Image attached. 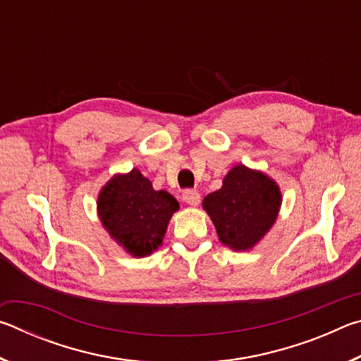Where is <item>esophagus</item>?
Returning <instances> with one entry per match:
<instances>
[{
  "label": "esophagus",
  "mask_w": 361,
  "mask_h": 361,
  "mask_svg": "<svg viewBox=\"0 0 361 361\" xmlns=\"http://www.w3.org/2000/svg\"><path fill=\"white\" fill-rule=\"evenodd\" d=\"M183 200H185L188 205L195 207L200 202V194L199 191H195V189H185V191H183Z\"/></svg>",
  "instance_id": "34e87169"
}]
</instances>
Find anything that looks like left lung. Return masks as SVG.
<instances>
[{
  "instance_id": "left-lung-1",
  "label": "left lung",
  "mask_w": 361,
  "mask_h": 361,
  "mask_svg": "<svg viewBox=\"0 0 361 361\" xmlns=\"http://www.w3.org/2000/svg\"><path fill=\"white\" fill-rule=\"evenodd\" d=\"M279 186L264 173L237 166L223 188L204 199L219 240L232 250H248L271 229L279 213Z\"/></svg>"
}]
</instances>
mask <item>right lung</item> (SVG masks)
I'll list each match as a JSON object with an SVG mask.
<instances>
[{"instance_id":"add662e5","label":"right lung","mask_w":361,"mask_h":361,"mask_svg":"<svg viewBox=\"0 0 361 361\" xmlns=\"http://www.w3.org/2000/svg\"><path fill=\"white\" fill-rule=\"evenodd\" d=\"M178 207L172 194L154 191L137 169L114 176L99 195L102 224L133 256L149 255L161 247L169 219Z\"/></svg>"}]
</instances>
